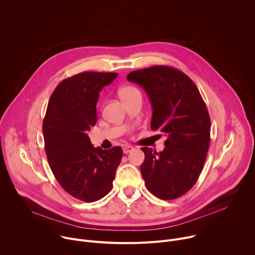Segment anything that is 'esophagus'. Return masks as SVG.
<instances>
[{"mask_svg": "<svg viewBox=\"0 0 255 255\" xmlns=\"http://www.w3.org/2000/svg\"><path fill=\"white\" fill-rule=\"evenodd\" d=\"M133 149H134V147L131 146V145H126V146H124V148H123V152H124L125 154H127V153L131 152Z\"/></svg>", "mask_w": 255, "mask_h": 255, "instance_id": "obj_1", "label": "esophagus"}]
</instances>
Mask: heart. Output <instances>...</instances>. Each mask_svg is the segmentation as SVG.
<instances>
[{
    "label": "heart",
    "instance_id": "1",
    "mask_svg": "<svg viewBox=\"0 0 255 255\" xmlns=\"http://www.w3.org/2000/svg\"><path fill=\"white\" fill-rule=\"evenodd\" d=\"M119 94H120V97L123 101L127 100V99H130L134 96H137V95H141L139 90L133 86H126V87H123L120 91H119Z\"/></svg>",
    "mask_w": 255,
    "mask_h": 255
}]
</instances>
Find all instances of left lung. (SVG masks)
<instances>
[{
  "mask_svg": "<svg viewBox=\"0 0 255 255\" xmlns=\"http://www.w3.org/2000/svg\"><path fill=\"white\" fill-rule=\"evenodd\" d=\"M127 80L146 92L152 106L151 129L167 137L161 152L141 148L145 186L161 200L179 198L197 183L207 157L211 120L206 104L195 83L173 67L134 70Z\"/></svg>",
  "mask_w": 255,
  "mask_h": 255,
  "instance_id": "1",
  "label": "left lung"
}]
</instances>
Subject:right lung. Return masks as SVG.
Instances as JSON below:
<instances>
[{
	"instance_id": "right-lung-1",
	"label": "right lung",
	"mask_w": 255,
	"mask_h": 255,
	"mask_svg": "<svg viewBox=\"0 0 255 255\" xmlns=\"http://www.w3.org/2000/svg\"><path fill=\"white\" fill-rule=\"evenodd\" d=\"M116 72H81L53 91L42 130L49 166L61 188L76 199L92 203L110 193L122 148L94 147L88 136L97 122V103Z\"/></svg>"
}]
</instances>
